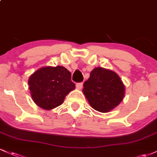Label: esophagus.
Segmentation results:
<instances>
[{"label": "esophagus", "instance_id": "esophagus-1", "mask_svg": "<svg viewBox=\"0 0 157 157\" xmlns=\"http://www.w3.org/2000/svg\"><path fill=\"white\" fill-rule=\"evenodd\" d=\"M82 86H83V83H82V82H78V83L76 85V87L77 89H81L82 88Z\"/></svg>", "mask_w": 157, "mask_h": 157}]
</instances>
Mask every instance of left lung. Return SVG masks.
<instances>
[{
    "label": "left lung",
    "mask_w": 157,
    "mask_h": 157,
    "mask_svg": "<svg viewBox=\"0 0 157 157\" xmlns=\"http://www.w3.org/2000/svg\"><path fill=\"white\" fill-rule=\"evenodd\" d=\"M83 94L94 109L109 112L122 102L125 86L117 74L111 70L94 68L83 84Z\"/></svg>",
    "instance_id": "1"
}]
</instances>
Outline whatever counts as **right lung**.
I'll use <instances>...</instances> for the list:
<instances>
[{
	"label": "right lung",
	"instance_id": "1",
	"mask_svg": "<svg viewBox=\"0 0 157 157\" xmlns=\"http://www.w3.org/2000/svg\"><path fill=\"white\" fill-rule=\"evenodd\" d=\"M71 79V73L63 66L39 68L28 81L32 100L46 110L60 105L66 95L75 89Z\"/></svg>",
	"mask_w": 157,
	"mask_h": 157
}]
</instances>
